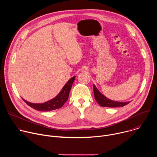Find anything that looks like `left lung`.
<instances>
[{"mask_svg": "<svg viewBox=\"0 0 157 157\" xmlns=\"http://www.w3.org/2000/svg\"><path fill=\"white\" fill-rule=\"evenodd\" d=\"M93 89H94V98L96 101L98 102V104L102 106V107H123L128 103L130 102H117L112 101L110 99H107L105 96H104L103 94H102L97 87L95 86V85L93 84Z\"/></svg>", "mask_w": 157, "mask_h": 157, "instance_id": "1", "label": "left lung"}]
</instances>
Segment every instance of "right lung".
<instances>
[{
    "instance_id": "obj_1",
    "label": "right lung",
    "mask_w": 157,
    "mask_h": 157,
    "mask_svg": "<svg viewBox=\"0 0 157 157\" xmlns=\"http://www.w3.org/2000/svg\"><path fill=\"white\" fill-rule=\"evenodd\" d=\"M75 79V76L71 78L63 86L60 93L53 99L42 104H34L22 99L24 101L32 108L40 111H50L61 108L67 101L69 94L72 87L73 83Z\"/></svg>"
}]
</instances>
